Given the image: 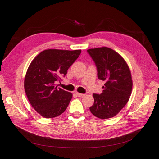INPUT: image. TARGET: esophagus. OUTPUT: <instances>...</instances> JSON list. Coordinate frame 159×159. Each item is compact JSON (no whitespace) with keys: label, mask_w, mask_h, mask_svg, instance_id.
Masks as SVG:
<instances>
[{"label":"esophagus","mask_w":159,"mask_h":159,"mask_svg":"<svg viewBox=\"0 0 159 159\" xmlns=\"http://www.w3.org/2000/svg\"><path fill=\"white\" fill-rule=\"evenodd\" d=\"M76 95L77 97H79V98H83V97L85 96V94H82L80 93H76Z\"/></svg>","instance_id":"obj_1"}]
</instances>
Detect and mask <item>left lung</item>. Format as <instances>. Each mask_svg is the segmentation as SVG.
I'll list each match as a JSON object with an SVG mask.
<instances>
[{"label":"left lung","instance_id":"1","mask_svg":"<svg viewBox=\"0 0 159 159\" xmlns=\"http://www.w3.org/2000/svg\"><path fill=\"white\" fill-rule=\"evenodd\" d=\"M87 52L98 69V77L104 81L102 93L93 94L90 111L96 117H113L125 106L132 93V80L126 61L115 51L108 47L90 48Z\"/></svg>","mask_w":159,"mask_h":159}]
</instances>
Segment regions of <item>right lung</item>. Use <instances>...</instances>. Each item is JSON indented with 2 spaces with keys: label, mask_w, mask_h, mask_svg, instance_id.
Returning <instances> with one entry per match:
<instances>
[{
  "label": "right lung",
  "mask_w": 159,
  "mask_h": 159,
  "mask_svg": "<svg viewBox=\"0 0 159 159\" xmlns=\"http://www.w3.org/2000/svg\"><path fill=\"white\" fill-rule=\"evenodd\" d=\"M81 50L47 49L31 61L25 77L26 95L41 116L53 118L66 111L72 93L56 86L81 53Z\"/></svg>",
  "instance_id": "add662e5"
}]
</instances>
